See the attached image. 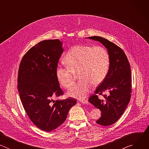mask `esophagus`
<instances>
[{"mask_svg":"<svg viewBox=\"0 0 149 149\" xmlns=\"http://www.w3.org/2000/svg\"><path fill=\"white\" fill-rule=\"evenodd\" d=\"M79 102H81L82 104H89L88 100H80Z\"/></svg>","mask_w":149,"mask_h":149,"instance_id":"obj_1","label":"esophagus"}]
</instances>
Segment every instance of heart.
<instances>
[{"instance_id": "obj_1", "label": "heart", "mask_w": 149, "mask_h": 149, "mask_svg": "<svg viewBox=\"0 0 149 149\" xmlns=\"http://www.w3.org/2000/svg\"><path fill=\"white\" fill-rule=\"evenodd\" d=\"M63 62L67 67L56 68L58 82L63 87L68 88L74 82L78 74L81 80L70 88L67 95L84 99L89 93L92 84H100L107 76L110 56L106 49L101 47L76 45L66 54Z\"/></svg>"}]
</instances>
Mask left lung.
<instances>
[{"instance_id":"left-lung-1","label":"left lung","mask_w":149,"mask_h":149,"mask_svg":"<svg viewBox=\"0 0 149 149\" xmlns=\"http://www.w3.org/2000/svg\"><path fill=\"white\" fill-rule=\"evenodd\" d=\"M88 38L100 42L107 48L110 56L108 74L95 91V94L100 95L108 91L109 95H103L105 101L99 99L95 94L88 99L89 102L100 109L101 113V117L96 123L108 126L120 118L130 101L132 91L130 63L124 51L113 42L97 36Z\"/></svg>"}]
</instances>
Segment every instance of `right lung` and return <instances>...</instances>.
<instances>
[{"label": "right lung", "mask_w": 149, "mask_h": 149, "mask_svg": "<svg viewBox=\"0 0 149 149\" xmlns=\"http://www.w3.org/2000/svg\"><path fill=\"white\" fill-rule=\"evenodd\" d=\"M63 52L59 39L41 41L25 54L19 65L17 89L24 108L32 123L45 132L64 122L77 103L73 98L52 102L63 94L55 74Z\"/></svg>", "instance_id": "1"}]
</instances>
